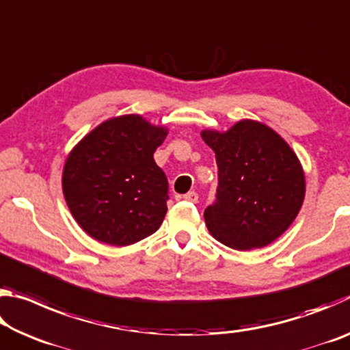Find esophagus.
<instances>
[{
  "mask_svg": "<svg viewBox=\"0 0 350 350\" xmlns=\"http://www.w3.org/2000/svg\"><path fill=\"white\" fill-rule=\"evenodd\" d=\"M182 199L187 200V202H189V204H196L199 196H198L196 191H189V193H187V194H183Z\"/></svg>",
  "mask_w": 350,
  "mask_h": 350,
  "instance_id": "34e87169",
  "label": "esophagus"
}]
</instances>
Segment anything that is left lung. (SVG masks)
Listing matches in <instances>:
<instances>
[{"mask_svg": "<svg viewBox=\"0 0 350 350\" xmlns=\"http://www.w3.org/2000/svg\"><path fill=\"white\" fill-rule=\"evenodd\" d=\"M200 135L216 154L219 179L215 204L204 211L208 232L234 250L271 244L304 202V170L295 151L270 126L250 118Z\"/></svg>", "mask_w": 350, "mask_h": 350, "instance_id": "8db88e82", "label": "left lung"}]
</instances>
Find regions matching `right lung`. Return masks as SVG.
I'll return each instance as SVG.
<instances>
[{"instance_id":"right-lung-1","label":"right lung","mask_w":350,"mask_h":350,"mask_svg":"<svg viewBox=\"0 0 350 350\" xmlns=\"http://www.w3.org/2000/svg\"><path fill=\"white\" fill-rule=\"evenodd\" d=\"M167 134L168 128L126 114L100 123L72 148L63 194L91 238L125 247L157 232L167 215L168 180L154 151Z\"/></svg>"}]
</instances>
